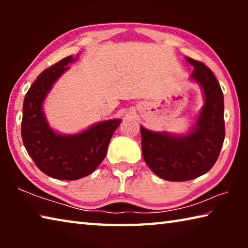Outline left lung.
Masks as SVG:
<instances>
[{"label":"left lung","instance_id":"1","mask_svg":"<svg viewBox=\"0 0 248 248\" xmlns=\"http://www.w3.org/2000/svg\"><path fill=\"white\" fill-rule=\"evenodd\" d=\"M185 59L194 66L189 81L198 84L203 97L195 124L184 133L152 131L140 125L146 165L158 177L170 182L195 179L211 170L225 136L224 98L219 82L202 62Z\"/></svg>","mask_w":248,"mask_h":248}]
</instances>
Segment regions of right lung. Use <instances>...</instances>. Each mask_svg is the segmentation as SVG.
Here are the masks:
<instances>
[{
	"label": "right lung",
	"instance_id": "obj_1",
	"mask_svg": "<svg viewBox=\"0 0 248 248\" xmlns=\"http://www.w3.org/2000/svg\"><path fill=\"white\" fill-rule=\"evenodd\" d=\"M78 57H66L39 74L23 105L22 138L36 166L50 177L77 180L90 175L106 156L108 144L121 119L98 121L78 133H62L50 125L44 104L56 82Z\"/></svg>",
	"mask_w": 248,
	"mask_h": 248
}]
</instances>
